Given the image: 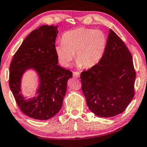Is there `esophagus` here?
I'll return each mask as SVG.
<instances>
[{
	"label": "esophagus",
	"instance_id": "1",
	"mask_svg": "<svg viewBox=\"0 0 147 147\" xmlns=\"http://www.w3.org/2000/svg\"><path fill=\"white\" fill-rule=\"evenodd\" d=\"M79 76H80L79 72H76V71L73 72V77L78 78H79Z\"/></svg>",
	"mask_w": 147,
	"mask_h": 147
}]
</instances>
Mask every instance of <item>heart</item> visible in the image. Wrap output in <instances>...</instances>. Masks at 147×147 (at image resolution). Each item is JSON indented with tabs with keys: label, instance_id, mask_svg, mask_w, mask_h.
<instances>
[{
	"label": "heart",
	"instance_id": "b5f03b06",
	"mask_svg": "<svg viewBox=\"0 0 147 147\" xmlns=\"http://www.w3.org/2000/svg\"><path fill=\"white\" fill-rule=\"evenodd\" d=\"M107 45V37L102 30L79 27L64 33L55 51L64 67L70 65L74 53L78 67L90 68L102 59Z\"/></svg>",
	"mask_w": 147,
	"mask_h": 147
}]
</instances>
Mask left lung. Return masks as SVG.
<instances>
[{"instance_id": "obj_1", "label": "left lung", "mask_w": 147, "mask_h": 147, "mask_svg": "<svg viewBox=\"0 0 147 147\" xmlns=\"http://www.w3.org/2000/svg\"><path fill=\"white\" fill-rule=\"evenodd\" d=\"M135 77L131 53L110 29L102 59L80 74L82 90L88 109L100 117L123 113L135 95Z\"/></svg>"}]
</instances>
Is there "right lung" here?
Instances as JSON below:
<instances>
[{
    "label": "right lung",
    "mask_w": 147,
    "mask_h": 147,
    "mask_svg": "<svg viewBox=\"0 0 147 147\" xmlns=\"http://www.w3.org/2000/svg\"><path fill=\"white\" fill-rule=\"evenodd\" d=\"M57 26L42 25L28 35L14 54L10 65L9 86L20 110L37 120H48L59 112L71 71L58 65L55 40ZM39 76L37 96L26 99L21 94L22 76L26 69Z\"/></svg>",
    "instance_id": "add662e5"
}]
</instances>
